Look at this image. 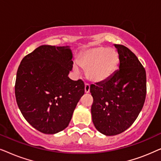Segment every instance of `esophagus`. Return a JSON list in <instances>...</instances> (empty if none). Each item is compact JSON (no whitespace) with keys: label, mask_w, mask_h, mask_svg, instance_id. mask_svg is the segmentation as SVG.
<instances>
[{"label":"esophagus","mask_w":161,"mask_h":161,"mask_svg":"<svg viewBox=\"0 0 161 161\" xmlns=\"http://www.w3.org/2000/svg\"><path fill=\"white\" fill-rule=\"evenodd\" d=\"M90 91V85L89 83H86L85 84V93H89Z\"/></svg>","instance_id":"1"}]
</instances>
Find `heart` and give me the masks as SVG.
I'll use <instances>...</instances> for the list:
<instances>
[{"instance_id":"b5f03b06","label":"heart","mask_w":161,"mask_h":161,"mask_svg":"<svg viewBox=\"0 0 161 161\" xmlns=\"http://www.w3.org/2000/svg\"><path fill=\"white\" fill-rule=\"evenodd\" d=\"M119 55L111 48L94 47L85 52L78 60L82 69L86 70L88 78L97 83L104 82L111 78L119 64ZM75 72L78 73L80 69L74 65Z\"/></svg>"}]
</instances>
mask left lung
<instances>
[{
	"label": "left lung",
	"instance_id": "8db88e82",
	"mask_svg": "<svg viewBox=\"0 0 161 161\" xmlns=\"http://www.w3.org/2000/svg\"><path fill=\"white\" fill-rule=\"evenodd\" d=\"M119 59V70L104 82L92 84L91 112L94 127L105 136L119 134L133 125L144 106L146 71L130 50L114 45Z\"/></svg>",
	"mask_w": 161,
	"mask_h": 161
}]
</instances>
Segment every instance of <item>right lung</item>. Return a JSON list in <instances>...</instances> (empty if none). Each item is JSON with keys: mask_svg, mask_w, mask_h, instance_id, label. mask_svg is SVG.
I'll use <instances>...</instances> for the list:
<instances>
[{"mask_svg": "<svg viewBox=\"0 0 161 161\" xmlns=\"http://www.w3.org/2000/svg\"><path fill=\"white\" fill-rule=\"evenodd\" d=\"M72 58L69 46L42 45L24 57L17 69V105L25 120L41 133L64 130L84 94L83 81L68 77Z\"/></svg>", "mask_w": 161, "mask_h": 161, "instance_id": "add662e5", "label": "right lung"}]
</instances>
